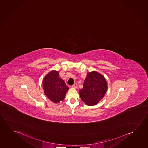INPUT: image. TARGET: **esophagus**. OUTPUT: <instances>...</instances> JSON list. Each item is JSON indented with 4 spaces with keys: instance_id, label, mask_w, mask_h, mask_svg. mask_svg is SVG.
Listing matches in <instances>:
<instances>
[{
    "instance_id": "esophagus-1",
    "label": "esophagus",
    "mask_w": 148,
    "mask_h": 148,
    "mask_svg": "<svg viewBox=\"0 0 148 148\" xmlns=\"http://www.w3.org/2000/svg\"><path fill=\"white\" fill-rule=\"evenodd\" d=\"M72 88H77V84H73V86H72Z\"/></svg>"
}]
</instances>
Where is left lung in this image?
Listing matches in <instances>:
<instances>
[{
  "mask_svg": "<svg viewBox=\"0 0 148 148\" xmlns=\"http://www.w3.org/2000/svg\"><path fill=\"white\" fill-rule=\"evenodd\" d=\"M107 84L101 74L92 71L87 74L83 88L79 90L82 100L88 106L96 105L107 92Z\"/></svg>",
  "mask_w": 148,
  "mask_h": 148,
  "instance_id": "8db88e82",
  "label": "left lung"
}]
</instances>
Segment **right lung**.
I'll use <instances>...</instances> for the list:
<instances>
[{"mask_svg": "<svg viewBox=\"0 0 148 148\" xmlns=\"http://www.w3.org/2000/svg\"><path fill=\"white\" fill-rule=\"evenodd\" d=\"M43 90L47 98L58 103L64 98L69 88L59 76L58 71H51L45 76L43 81Z\"/></svg>", "mask_w": 148, "mask_h": 148, "instance_id": "add662e5", "label": "right lung"}]
</instances>
